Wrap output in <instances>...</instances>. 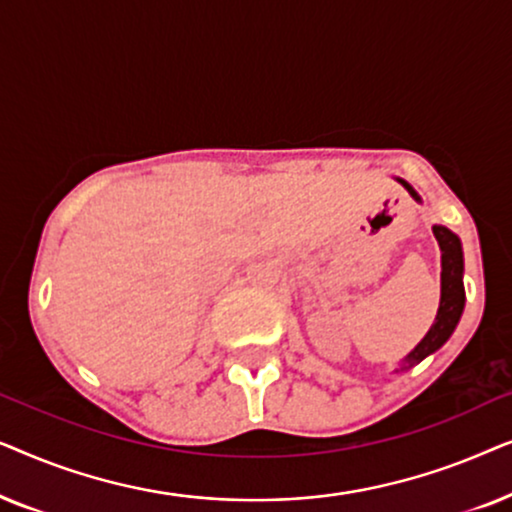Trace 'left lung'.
Returning a JSON list of instances; mask_svg holds the SVG:
<instances>
[{"instance_id": "obj_1", "label": "left lung", "mask_w": 512, "mask_h": 512, "mask_svg": "<svg viewBox=\"0 0 512 512\" xmlns=\"http://www.w3.org/2000/svg\"><path fill=\"white\" fill-rule=\"evenodd\" d=\"M405 191H408L417 202H422L419 193L412 188L408 181L396 177ZM433 235H436L440 247V305L438 314L433 319L429 333L419 340V345L398 363L394 373H403L410 370L417 363H422L426 356L438 352L440 347L450 340V335L457 328L461 314H464L466 291H464V251H461V240L445 226H433Z\"/></svg>"}]
</instances>
